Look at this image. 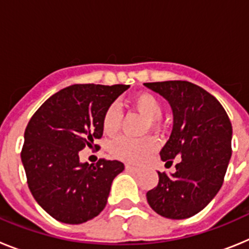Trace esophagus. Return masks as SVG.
Returning a JSON list of instances; mask_svg holds the SVG:
<instances>
[{
  "mask_svg": "<svg viewBox=\"0 0 249 249\" xmlns=\"http://www.w3.org/2000/svg\"><path fill=\"white\" fill-rule=\"evenodd\" d=\"M126 169L127 171H129V172H140V168L138 167H135V166H131V164H126Z\"/></svg>",
  "mask_w": 249,
  "mask_h": 249,
  "instance_id": "esophagus-1",
  "label": "esophagus"
}]
</instances>
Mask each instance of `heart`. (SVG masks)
<instances>
[{
	"instance_id": "heart-1",
	"label": "heart",
	"mask_w": 249,
	"mask_h": 249,
	"mask_svg": "<svg viewBox=\"0 0 249 249\" xmlns=\"http://www.w3.org/2000/svg\"><path fill=\"white\" fill-rule=\"evenodd\" d=\"M132 105L143 117L151 122V126H156V121L160 120L163 114L162 105L157 97L149 93H140L132 98ZM122 113L117 105H111L106 109L102 118V128L107 135H113L120 129ZM156 141L152 137L131 138L121 136L113 140L109 144L112 156L118 160H127L131 163H141L149 153L155 151Z\"/></svg>"
}]
</instances>
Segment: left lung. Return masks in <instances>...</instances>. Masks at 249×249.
<instances>
[{
	"mask_svg": "<svg viewBox=\"0 0 249 249\" xmlns=\"http://www.w3.org/2000/svg\"><path fill=\"white\" fill-rule=\"evenodd\" d=\"M171 105L173 128L160 158L176 172H158L157 187L146 195L151 208L171 219L190 218L210 203L223 184L232 155V124L218 100L195 83H144Z\"/></svg>",
	"mask_w": 249,
	"mask_h": 249,
	"instance_id": "1",
	"label": "left lung"
}]
</instances>
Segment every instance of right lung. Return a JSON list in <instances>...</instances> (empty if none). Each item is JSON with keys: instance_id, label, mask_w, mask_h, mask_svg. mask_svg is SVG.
I'll use <instances>...</instances> for the list:
<instances>
[{"instance_id": "1", "label": "right lung", "mask_w": 249, "mask_h": 249, "mask_svg": "<svg viewBox=\"0 0 249 249\" xmlns=\"http://www.w3.org/2000/svg\"><path fill=\"white\" fill-rule=\"evenodd\" d=\"M127 85H72L51 96L31 117L21 160L28 188L37 203L57 221L80 224L100 214L120 160L101 158L81 163L78 152L96 149L103 135L106 109L128 89Z\"/></svg>"}]
</instances>
